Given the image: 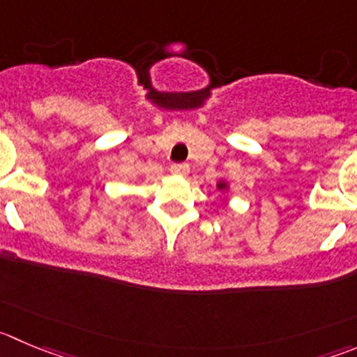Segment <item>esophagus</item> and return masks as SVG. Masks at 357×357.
I'll list each match as a JSON object with an SVG mask.
<instances>
[{
	"label": "esophagus",
	"instance_id": "34e87169",
	"mask_svg": "<svg viewBox=\"0 0 357 357\" xmlns=\"http://www.w3.org/2000/svg\"><path fill=\"white\" fill-rule=\"evenodd\" d=\"M169 169H172V173H175V175H188L189 165H185V162H173V165L169 166Z\"/></svg>",
	"mask_w": 357,
	"mask_h": 357
}]
</instances>
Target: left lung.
<instances>
[{
	"mask_svg": "<svg viewBox=\"0 0 357 357\" xmlns=\"http://www.w3.org/2000/svg\"><path fill=\"white\" fill-rule=\"evenodd\" d=\"M219 188H224V184H219Z\"/></svg>",
	"mask_w": 357,
	"mask_h": 357,
	"instance_id": "8db88e82",
	"label": "left lung"
}]
</instances>
